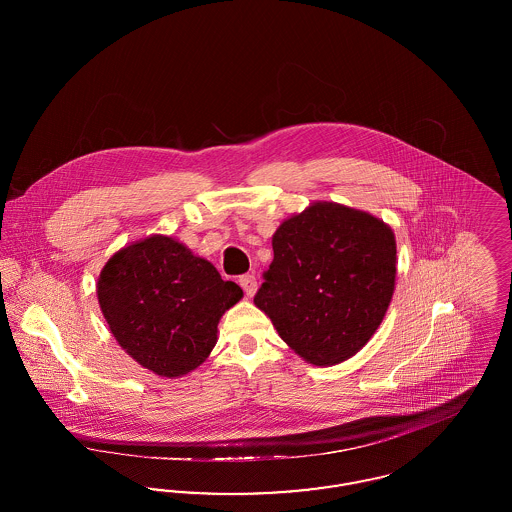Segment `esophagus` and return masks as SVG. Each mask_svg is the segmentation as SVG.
<instances>
[{"label":"esophagus","mask_w":512,"mask_h":512,"mask_svg":"<svg viewBox=\"0 0 512 512\" xmlns=\"http://www.w3.org/2000/svg\"><path fill=\"white\" fill-rule=\"evenodd\" d=\"M240 286L249 297H253V293L257 292V278L253 274H244L240 276Z\"/></svg>","instance_id":"1"}]
</instances>
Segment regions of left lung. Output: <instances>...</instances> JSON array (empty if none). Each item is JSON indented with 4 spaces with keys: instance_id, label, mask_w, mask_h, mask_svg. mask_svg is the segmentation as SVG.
I'll return each mask as SVG.
<instances>
[{
    "instance_id": "left-lung-1",
    "label": "left lung",
    "mask_w": 512,
    "mask_h": 512,
    "mask_svg": "<svg viewBox=\"0 0 512 512\" xmlns=\"http://www.w3.org/2000/svg\"><path fill=\"white\" fill-rule=\"evenodd\" d=\"M272 249L255 305L307 363L353 357L390 307L397 253L390 226L324 201L284 220Z\"/></svg>"
}]
</instances>
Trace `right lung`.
<instances>
[{"label": "right lung", "mask_w": 512, "mask_h": 512, "mask_svg": "<svg viewBox=\"0 0 512 512\" xmlns=\"http://www.w3.org/2000/svg\"><path fill=\"white\" fill-rule=\"evenodd\" d=\"M242 295L209 261L167 236L117 251L98 280L99 307L122 349L167 378L209 357L220 317Z\"/></svg>", "instance_id": "1"}]
</instances>
